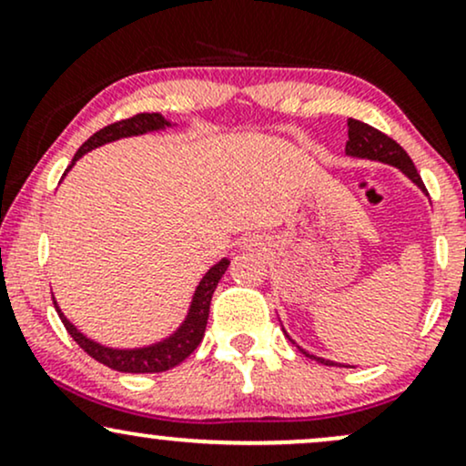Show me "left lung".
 Masks as SVG:
<instances>
[{
	"instance_id": "8db88e82",
	"label": "left lung",
	"mask_w": 466,
	"mask_h": 466,
	"mask_svg": "<svg viewBox=\"0 0 466 466\" xmlns=\"http://www.w3.org/2000/svg\"><path fill=\"white\" fill-rule=\"evenodd\" d=\"M346 155H349V157L372 159V162H383V164L394 166V168H399L400 173H403L405 177L411 181V184L419 186V188L427 195L425 184H422L419 170H416V166L410 159V155L405 153L403 148H400L399 144L392 140V137H388L386 133L377 131L374 127L366 125V122L352 120V117H349V142H346ZM282 333L287 335V330L282 329ZM289 339H291V337H289ZM291 344H296V341L291 339ZM298 349H300L302 355H307L309 360L324 363V366H337L335 361L313 355V352L304 350L302 346H298Z\"/></svg>"
}]
</instances>
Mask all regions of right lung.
Masks as SVG:
<instances>
[{"label":"right lung","mask_w":466,"mask_h":466,"mask_svg":"<svg viewBox=\"0 0 466 466\" xmlns=\"http://www.w3.org/2000/svg\"><path fill=\"white\" fill-rule=\"evenodd\" d=\"M168 127H175L173 122L166 120L162 114H137L133 117H127V120L114 122V125L105 127V129L96 131L83 147L78 148L76 155H74L72 164L67 166V170L63 173V177L74 168V164L83 157L85 153L94 151V148L103 147V144L122 140V137H133V136H144V133H153V131H164ZM229 260L221 258L217 265H212L210 269L206 271V276L201 278L199 285H197L195 293H192V300L188 307V313H186L184 322H181L177 329L173 330L168 337L164 339L155 341V344L148 346H140V349H114V346H105L100 341L92 339L85 333L74 326L69 319L66 318V313L61 311L58 302L55 300L56 313L61 318V322L66 324L67 333L74 337V341L87 352L89 357H94L96 361L105 363L106 368H114L117 372H164L170 370V368L179 366L186 357H190V352L201 344L203 333H206V324H208V313H210V302H212V293L221 280L223 274H226Z\"/></svg>","instance_id":"obj_1"}]
</instances>
